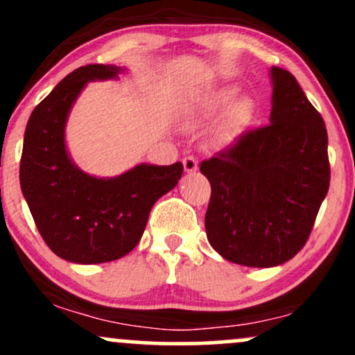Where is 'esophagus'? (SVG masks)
Here are the masks:
<instances>
[{
  "label": "esophagus",
  "instance_id": "obj_1",
  "mask_svg": "<svg viewBox=\"0 0 355 355\" xmlns=\"http://www.w3.org/2000/svg\"><path fill=\"white\" fill-rule=\"evenodd\" d=\"M184 168L187 173H196L197 168H199V162H197V158H193V156H185Z\"/></svg>",
  "mask_w": 355,
  "mask_h": 355
}]
</instances>
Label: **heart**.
Segmentation results:
<instances>
[{"label": "heart", "instance_id": "b5f03b06", "mask_svg": "<svg viewBox=\"0 0 355 355\" xmlns=\"http://www.w3.org/2000/svg\"><path fill=\"white\" fill-rule=\"evenodd\" d=\"M238 96H240V88L234 87V85H230V87L218 89V92L207 100L206 105L200 107V109H197L196 112H192V114L189 115L185 124H187V128H196V125L199 124L202 119H206L207 115L216 114V112H221L225 109H230V107L236 102ZM250 110H252V103H250L248 100H241V102H238L236 107H234L233 119L236 122L245 121V119L248 117Z\"/></svg>", "mask_w": 355, "mask_h": 355}]
</instances>
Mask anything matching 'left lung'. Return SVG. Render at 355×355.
I'll use <instances>...</instances> for the list:
<instances>
[{
	"instance_id": "left-lung-1",
	"label": "left lung",
	"mask_w": 355,
	"mask_h": 355,
	"mask_svg": "<svg viewBox=\"0 0 355 355\" xmlns=\"http://www.w3.org/2000/svg\"><path fill=\"white\" fill-rule=\"evenodd\" d=\"M270 78V124L200 163L211 184L209 243L230 262L262 268L303 248L330 185L322 115L289 71L274 66Z\"/></svg>"
}]
</instances>
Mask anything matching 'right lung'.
Instances as JSON below:
<instances>
[{
	"instance_id": "add662e5",
	"label": "right lung",
	"mask_w": 355,
	"mask_h": 355,
	"mask_svg": "<svg viewBox=\"0 0 355 355\" xmlns=\"http://www.w3.org/2000/svg\"><path fill=\"white\" fill-rule=\"evenodd\" d=\"M119 66L74 69L30 115L20 159V185L40 236L61 259L103 263L139 243L153 204L180 180L184 165H141L114 178H96L71 162L66 121L88 81L114 80Z\"/></svg>"
}]
</instances>
